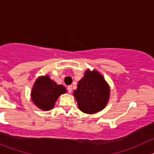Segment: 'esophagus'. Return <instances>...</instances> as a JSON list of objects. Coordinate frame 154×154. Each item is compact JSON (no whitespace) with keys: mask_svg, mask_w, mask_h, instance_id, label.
Returning a JSON list of instances; mask_svg holds the SVG:
<instances>
[{"mask_svg":"<svg viewBox=\"0 0 154 154\" xmlns=\"http://www.w3.org/2000/svg\"><path fill=\"white\" fill-rule=\"evenodd\" d=\"M67 90L68 93H71V91H72V87H71V86H68L67 87Z\"/></svg>","mask_w":154,"mask_h":154,"instance_id":"obj_1","label":"esophagus"}]
</instances>
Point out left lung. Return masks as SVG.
Segmentation results:
<instances>
[{"mask_svg":"<svg viewBox=\"0 0 154 154\" xmlns=\"http://www.w3.org/2000/svg\"><path fill=\"white\" fill-rule=\"evenodd\" d=\"M79 108L83 112L93 114L106 106L109 97V87L97 71H86L74 91Z\"/></svg>","mask_w":154,"mask_h":154,"instance_id":"left-lung-1","label":"left lung"}]
</instances>
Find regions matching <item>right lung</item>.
<instances>
[{
	"instance_id": "obj_1",
	"label": "right lung",
	"mask_w": 154,
	"mask_h": 154,
	"mask_svg": "<svg viewBox=\"0 0 154 154\" xmlns=\"http://www.w3.org/2000/svg\"><path fill=\"white\" fill-rule=\"evenodd\" d=\"M66 91L62 85H57L48 76L37 79L31 92L33 103L43 110H50L54 106L59 96Z\"/></svg>"
}]
</instances>
